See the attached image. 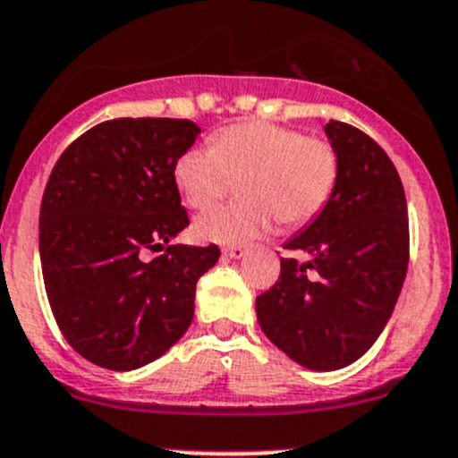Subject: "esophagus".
<instances>
[{
    "label": "esophagus",
    "instance_id": "esophagus-1",
    "mask_svg": "<svg viewBox=\"0 0 458 458\" xmlns=\"http://www.w3.org/2000/svg\"><path fill=\"white\" fill-rule=\"evenodd\" d=\"M244 253H247V247H244V244H235V247H225L223 249V256L225 258H242Z\"/></svg>",
    "mask_w": 458,
    "mask_h": 458
}]
</instances>
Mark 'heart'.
<instances>
[{
    "instance_id": "obj_1",
    "label": "heart",
    "mask_w": 458,
    "mask_h": 458,
    "mask_svg": "<svg viewBox=\"0 0 458 458\" xmlns=\"http://www.w3.org/2000/svg\"><path fill=\"white\" fill-rule=\"evenodd\" d=\"M240 205L216 207L193 225L207 242H247L267 233L274 216L284 227L314 220L338 182V153L327 140L271 122H240L211 135V147H191L175 160L174 180L193 209L223 196L242 178Z\"/></svg>"
}]
</instances>
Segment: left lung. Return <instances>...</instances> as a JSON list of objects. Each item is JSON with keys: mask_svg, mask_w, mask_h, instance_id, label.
Returning a JSON list of instances; mask_svg holds the SVG:
<instances>
[{"mask_svg": "<svg viewBox=\"0 0 458 458\" xmlns=\"http://www.w3.org/2000/svg\"><path fill=\"white\" fill-rule=\"evenodd\" d=\"M338 182L314 223L284 249L280 278L256 298L265 336L302 368L359 360L392 316L410 262L407 202L387 153L356 126L329 120Z\"/></svg>", "mask_w": 458, "mask_h": 458, "instance_id": "1", "label": "left lung"}]
</instances>
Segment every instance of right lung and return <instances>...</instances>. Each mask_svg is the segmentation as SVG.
Returning a JSON list of instances; mask_svg holds the SVG:
<instances>
[{
  "mask_svg": "<svg viewBox=\"0 0 458 458\" xmlns=\"http://www.w3.org/2000/svg\"><path fill=\"white\" fill-rule=\"evenodd\" d=\"M191 120L102 122L55 162L39 209L44 287L60 332L113 372L160 359L193 320L196 284L220 249L171 244L189 227L174 180ZM165 249L153 261L143 253Z\"/></svg>",
  "mask_w": 458,
  "mask_h": 458,
  "instance_id": "1",
  "label": "right lung"
}]
</instances>
